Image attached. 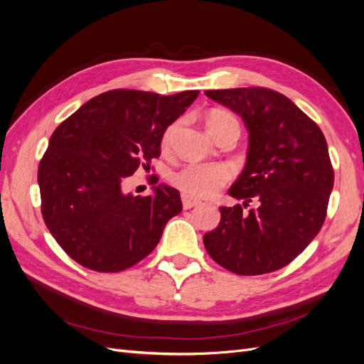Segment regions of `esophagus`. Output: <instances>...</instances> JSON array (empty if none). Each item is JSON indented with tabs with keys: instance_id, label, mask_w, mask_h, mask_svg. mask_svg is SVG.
Listing matches in <instances>:
<instances>
[{
	"instance_id": "obj_1",
	"label": "esophagus",
	"mask_w": 364,
	"mask_h": 364,
	"mask_svg": "<svg viewBox=\"0 0 364 364\" xmlns=\"http://www.w3.org/2000/svg\"><path fill=\"white\" fill-rule=\"evenodd\" d=\"M199 203H200V202L197 200V199H191V197H188V196L182 194V205H183V208H185V209L194 208V206H197V205H199Z\"/></svg>"
}]
</instances>
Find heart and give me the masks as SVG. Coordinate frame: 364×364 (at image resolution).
<instances>
[{"label": "heart", "instance_id": "b5f03b06", "mask_svg": "<svg viewBox=\"0 0 364 364\" xmlns=\"http://www.w3.org/2000/svg\"><path fill=\"white\" fill-rule=\"evenodd\" d=\"M205 123L215 141L228 134L229 130L240 132L238 119L225 109H209L205 114ZM179 124V121H173L162 132L161 149L164 151L171 147ZM230 178H232V173L225 164H186L185 167L170 176V182L182 194L191 197V199H200V197L215 194L230 181Z\"/></svg>", "mask_w": 364, "mask_h": 364}]
</instances>
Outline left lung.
<instances>
[{
	"label": "left lung",
	"instance_id": "1",
	"mask_svg": "<svg viewBox=\"0 0 364 364\" xmlns=\"http://www.w3.org/2000/svg\"><path fill=\"white\" fill-rule=\"evenodd\" d=\"M205 94L241 115L247 162L229 194L257 208L220 206L218 226L203 235L217 264L235 274H264L290 264L322 229L334 170L326 139L290 98L269 87Z\"/></svg>",
	"mask_w": 364,
	"mask_h": 364
}]
</instances>
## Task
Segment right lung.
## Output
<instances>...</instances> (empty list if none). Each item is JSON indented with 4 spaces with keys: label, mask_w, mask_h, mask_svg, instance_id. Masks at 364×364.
Returning a JSON list of instances; mask_svg holds the SVG:
<instances>
[{
    "label": "right lung",
    "mask_w": 364,
    "mask_h": 364,
    "mask_svg": "<svg viewBox=\"0 0 364 364\" xmlns=\"http://www.w3.org/2000/svg\"><path fill=\"white\" fill-rule=\"evenodd\" d=\"M197 95L112 90L53 132L38 168L41 213L58 245L80 266L102 273L135 266L182 211L171 186H155L150 196L126 194L124 186L129 176L161 156L162 132Z\"/></svg>",
    "instance_id": "right-lung-1"
}]
</instances>
